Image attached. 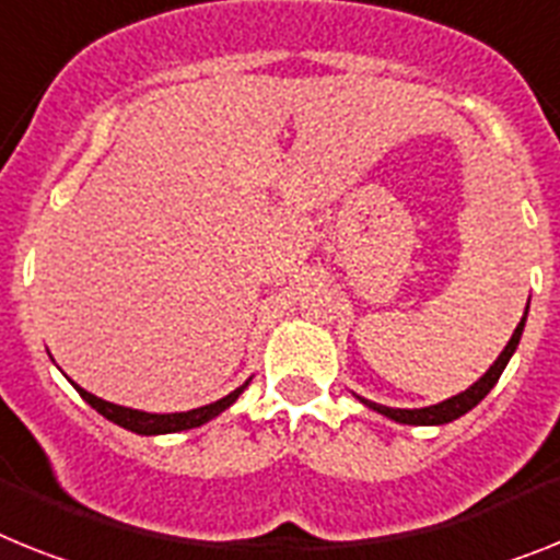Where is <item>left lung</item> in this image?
I'll return each mask as SVG.
<instances>
[{"mask_svg":"<svg viewBox=\"0 0 560 560\" xmlns=\"http://www.w3.org/2000/svg\"><path fill=\"white\" fill-rule=\"evenodd\" d=\"M527 307H529V304H527ZM524 322H527V313H524L521 324L515 327V332H512L510 341H506L504 352H501V355L495 359V364H492V368L487 370V373H483L481 378L472 384V387L464 389V393H458V396L447 398V401L432 404V407H421V410H393V407L364 401V398H361V401L368 404V407H373L375 412H382V416L398 421V424H447V421H455V418H462L464 412L472 410V407H476V404L481 401V398L487 396L492 387H495V382L501 378V373H504L506 361L512 359V352H515V347H518L521 332H524Z\"/></svg>","mask_w":560,"mask_h":560,"instance_id":"1","label":"left lung"}]
</instances>
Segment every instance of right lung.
I'll return each instance as SVG.
<instances>
[{"label": "right lung", "instance_id": "add662e5", "mask_svg": "<svg viewBox=\"0 0 560 560\" xmlns=\"http://www.w3.org/2000/svg\"><path fill=\"white\" fill-rule=\"evenodd\" d=\"M73 387H77V384H73ZM244 387H247V384H244ZM244 387L233 389L230 396L219 398V401L208 404V407H199V410L167 412V416L130 410V407H119V404L102 401V398H96L93 393H88V389H82V387H77V389H79V396L91 404L93 410L102 412V416H105L107 421H113V424L125 427V430H130V432H139V435H162V432H178V430H192V427H201L205 421H210V418H215L219 412L228 410L230 404L242 396Z\"/></svg>", "mask_w": 560, "mask_h": 560}]
</instances>
